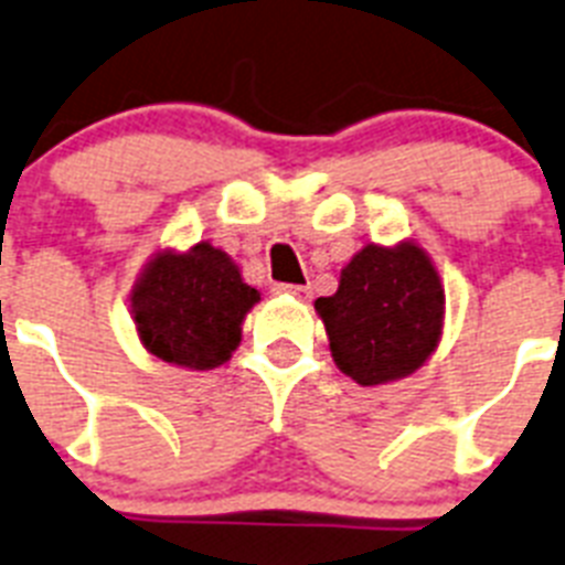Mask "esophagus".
I'll return each mask as SVG.
<instances>
[{"mask_svg": "<svg viewBox=\"0 0 565 565\" xmlns=\"http://www.w3.org/2000/svg\"><path fill=\"white\" fill-rule=\"evenodd\" d=\"M275 290L278 292H284V296H292V298H298V301H310V287H301V284H278V287H275Z\"/></svg>", "mask_w": 565, "mask_h": 565, "instance_id": "esophagus-1", "label": "esophagus"}]
</instances>
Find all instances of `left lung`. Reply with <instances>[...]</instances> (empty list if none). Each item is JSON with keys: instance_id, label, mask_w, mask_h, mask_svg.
<instances>
[{"instance_id": "8db88e82", "label": "left lung", "mask_w": 565, "mask_h": 565, "mask_svg": "<svg viewBox=\"0 0 565 565\" xmlns=\"http://www.w3.org/2000/svg\"><path fill=\"white\" fill-rule=\"evenodd\" d=\"M333 362L364 387L414 376L443 341L445 287L416 241L364 244L316 301Z\"/></svg>"}]
</instances>
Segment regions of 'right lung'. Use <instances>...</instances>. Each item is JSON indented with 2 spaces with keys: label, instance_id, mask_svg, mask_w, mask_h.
I'll return each instance as SVG.
<instances>
[{
  "label": "right lung",
  "instance_id": "obj_1",
  "mask_svg": "<svg viewBox=\"0 0 565 565\" xmlns=\"http://www.w3.org/2000/svg\"><path fill=\"white\" fill-rule=\"evenodd\" d=\"M260 292L244 281L238 264L210 241L163 246L143 264L129 292L137 339L160 362L212 371L241 344L246 312Z\"/></svg>",
  "mask_w": 565,
  "mask_h": 565
}]
</instances>
